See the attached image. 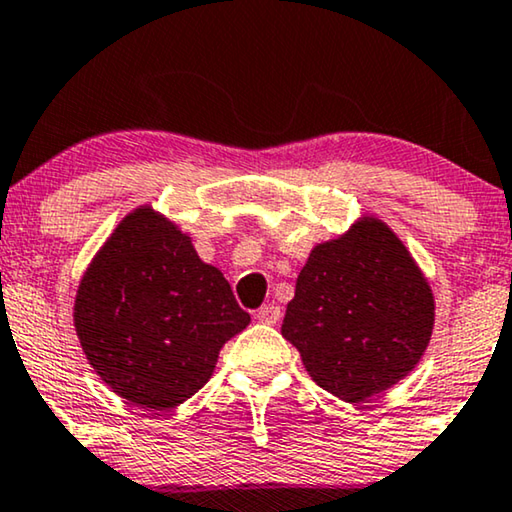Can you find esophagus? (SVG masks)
<instances>
[{"label": "esophagus", "instance_id": "34e87169", "mask_svg": "<svg viewBox=\"0 0 512 512\" xmlns=\"http://www.w3.org/2000/svg\"><path fill=\"white\" fill-rule=\"evenodd\" d=\"M279 317H282V310H279V307L277 305H263L261 307V310H258L256 312V319L258 321H261V324H277V321H279Z\"/></svg>", "mask_w": 512, "mask_h": 512}]
</instances>
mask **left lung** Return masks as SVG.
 <instances>
[{
    "label": "left lung",
    "mask_w": 512,
    "mask_h": 512,
    "mask_svg": "<svg viewBox=\"0 0 512 512\" xmlns=\"http://www.w3.org/2000/svg\"><path fill=\"white\" fill-rule=\"evenodd\" d=\"M436 298L401 237L375 214L314 244L282 335L307 375L345 403L408 377L431 342Z\"/></svg>",
    "instance_id": "left-lung-1"
}]
</instances>
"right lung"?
<instances>
[{
    "label": "right lung",
    "mask_w": 512,
    "mask_h": 512,
    "mask_svg": "<svg viewBox=\"0 0 512 512\" xmlns=\"http://www.w3.org/2000/svg\"><path fill=\"white\" fill-rule=\"evenodd\" d=\"M249 321L223 272L153 205L123 216L74 298V328L95 373L114 394L156 412L205 387L221 347Z\"/></svg>",
    "instance_id": "add662e5"
}]
</instances>
